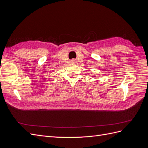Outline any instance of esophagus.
<instances>
[{"mask_svg": "<svg viewBox=\"0 0 148 148\" xmlns=\"http://www.w3.org/2000/svg\"><path fill=\"white\" fill-rule=\"evenodd\" d=\"M71 62H72V63H75V62H76V60H74V59H73L72 60H71Z\"/></svg>", "mask_w": 148, "mask_h": 148, "instance_id": "34e87169", "label": "esophagus"}]
</instances>
